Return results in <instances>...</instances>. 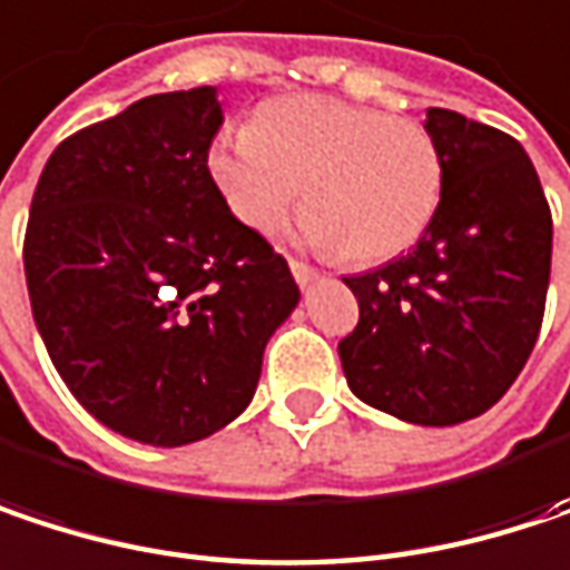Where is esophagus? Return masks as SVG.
<instances>
[{
    "label": "esophagus",
    "instance_id": "1",
    "mask_svg": "<svg viewBox=\"0 0 570 570\" xmlns=\"http://www.w3.org/2000/svg\"><path fill=\"white\" fill-rule=\"evenodd\" d=\"M289 271H293V281L299 286H309L320 281V271L309 267V264H303V261H289Z\"/></svg>",
    "mask_w": 570,
    "mask_h": 570
}]
</instances>
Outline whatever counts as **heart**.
<instances>
[{
  "label": "heart",
  "mask_w": 570,
  "mask_h": 570,
  "mask_svg": "<svg viewBox=\"0 0 570 570\" xmlns=\"http://www.w3.org/2000/svg\"><path fill=\"white\" fill-rule=\"evenodd\" d=\"M208 176L228 212L250 232H274L303 185L299 237L352 264L407 250L434 222L443 159L414 120L293 94L257 110L250 130H222Z\"/></svg>",
  "instance_id": "heart-1"
}]
</instances>
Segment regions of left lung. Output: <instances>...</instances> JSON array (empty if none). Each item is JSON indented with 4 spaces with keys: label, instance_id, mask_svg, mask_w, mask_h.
Wrapping results in <instances>:
<instances>
[{
    "label": "left lung",
    "instance_id": "obj_1",
    "mask_svg": "<svg viewBox=\"0 0 570 570\" xmlns=\"http://www.w3.org/2000/svg\"><path fill=\"white\" fill-rule=\"evenodd\" d=\"M440 208L404 257L345 286L358 326L338 342L352 394L397 421L480 417L519 379L542 330L551 212L525 149L502 130L431 107Z\"/></svg>",
    "mask_w": 570,
    "mask_h": 570
}]
</instances>
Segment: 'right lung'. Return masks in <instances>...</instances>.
Segmentation results:
<instances>
[{"label": "right lung", "instance_id": "obj_1", "mask_svg": "<svg viewBox=\"0 0 570 570\" xmlns=\"http://www.w3.org/2000/svg\"><path fill=\"white\" fill-rule=\"evenodd\" d=\"M218 87L153 94L68 136L38 179L26 281L80 404L149 446L212 438L250 404L299 303L281 254L208 176Z\"/></svg>", "mask_w": 570, "mask_h": 570}]
</instances>
